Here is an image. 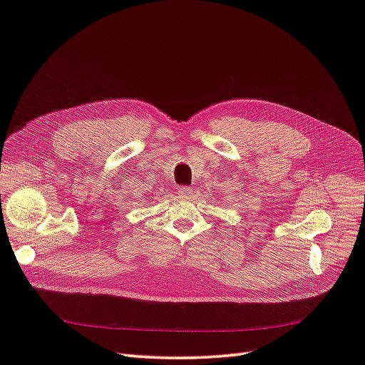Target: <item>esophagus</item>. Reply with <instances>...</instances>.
Segmentation results:
<instances>
[{
	"instance_id": "1",
	"label": "esophagus",
	"mask_w": 365,
	"mask_h": 365,
	"mask_svg": "<svg viewBox=\"0 0 365 365\" xmlns=\"http://www.w3.org/2000/svg\"><path fill=\"white\" fill-rule=\"evenodd\" d=\"M178 193H180L181 196H189V195L192 193V187L182 185V187H180V189H178Z\"/></svg>"
}]
</instances>
